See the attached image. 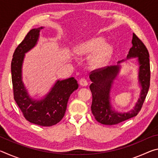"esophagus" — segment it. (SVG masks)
I'll list each match as a JSON object with an SVG mask.
<instances>
[{
  "label": "esophagus",
  "mask_w": 158,
  "mask_h": 158,
  "mask_svg": "<svg viewBox=\"0 0 158 158\" xmlns=\"http://www.w3.org/2000/svg\"><path fill=\"white\" fill-rule=\"evenodd\" d=\"M79 84L81 85V86H86L88 85V81H86V79L81 78L79 80Z\"/></svg>",
  "instance_id": "34e87169"
}]
</instances>
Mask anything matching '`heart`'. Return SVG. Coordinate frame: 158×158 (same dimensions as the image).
<instances>
[{
    "label": "heart",
    "mask_w": 158,
    "mask_h": 158,
    "mask_svg": "<svg viewBox=\"0 0 158 158\" xmlns=\"http://www.w3.org/2000/svg\"><path fill=\"white\" fill-rule=\"evenodd\" d=\"M105 42V40L102 37L91 40L80 46L78 52L81 54H90L98 51L104 45ZM111 53L112 47L109 44L105 45L93 56L90 59V64L93 68H102L108 63Z\"/></svg>",
    "instance_id": "obj_1"
}]
</instances>
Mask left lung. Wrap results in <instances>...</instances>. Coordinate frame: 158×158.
Listing matches in <instances>:
<instances>
[{
	"mask_svg": "<svg viewBox=\"0 0 158 158\" xmlns=\"http://www.w3.org/2000/svg\"><path fill=\"white\" fill-rule=\"evenodd\" d=\"M132 47L130 48L127 59L137 58L139 62V81L141 90L139 98L135 108L127 113H118L112 109L110 103V90L114 80L119 73V65L96 69L90 74L93 82L90 89L93 95L91 111L97 121L104 125H116L136 116L142 107L148 93L151 79L150 60L148 49L142 41L133 33ZM124 60L119 61L121 63Z\"/></svg>",
	"mask_w": 158,
	"mask_h": 158,
	"instance_id": "8db88e82",
	"label": "left lung"
}]
</instances>
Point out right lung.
<instances>
[{
	"label": "right lung",
	"instance_id": "obj_1",
	"mask_svg": "<svg viewBox=\"0 0 158 158\" xmlns=\"http://www.w3.org/2000/svg\"><path fill=\"white\" fill-rule=\"evenodd\" d=\"M43 28H33L18 45L11 63L14 99L25 118L32 123L44 127L57 124L65 115L70 95L78 89L74 77L58 80L42 100H34L28 95L22 81V65L25 53L35 46L40 32Z\"/></svg>",
	"mask_w": 158,
	"mask_h": 158
}]
</instances>
